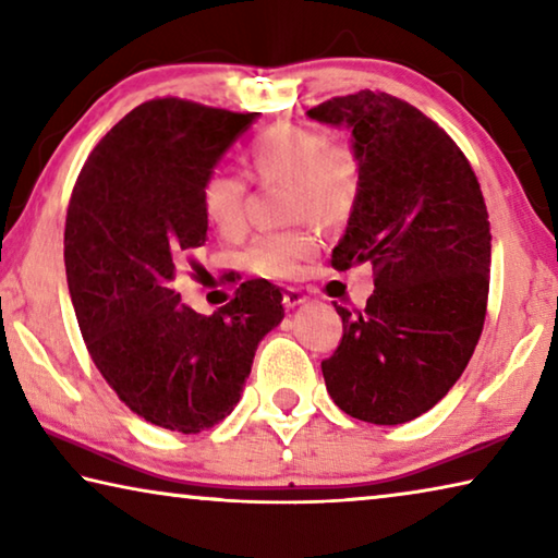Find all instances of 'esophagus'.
I'll return each instance as SVG.
<instances>
[{"mask_svg": "<svg viewBox=\"0 0 558 558\" xmlns=\"http://www.w3.org/2000/svg\"><path fill=\"white\" fill-rule=\"evenodd\" d=\"M305 302H307V295L300 288H286V292H282V305L286 307H300L305 305Z\"/></svg>", "mask_w": 558, "mask_h": 558, "instance_id": "34e87169", "label": "esophagus"}]
</instances>
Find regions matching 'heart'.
Instances as JSON below:
<instances>
[{"mask_svg": "<svg viewBox=\"0 0 558 558\" xmlns=\"http://www.w3.org/2000/svg\"><path fill=\"white\" fill-rule=\"evenodd\" d=\"M245 165L260 184H286L288 219H310L319 229L344 226L359 204L362 159L349 145L329 143L325 132L272 125L253 140ZM202 211L221 235H239L245 223V182L214 169L202 184ZM317 239L307 226L263 233L245 251V266L263 278H288L313 258Z\"/></svg>", "mask_w": 558, "mask_h": 558, "instance_id": "heart-1", "label": "heart"}]
</instances>
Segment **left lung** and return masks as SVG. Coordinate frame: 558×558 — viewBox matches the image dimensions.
<instances>
[{
    "instance_id": "left-lung-1",
    "label": "left lung",
    "mask_w": 558,
    "mask_h": 558,
    "mask_svg": "<svg viewBox=\"0 0 558 558\" xmlns=\"http://www.w3.org/2000/svg\"><path fill=\"white\" fill-rule=\"evenodd\" d=\"M307 118L352 130L362 159V194L332 268H374L364 310L335 305L344 332L323 362L327 391L352 418L399 426L452 389L483 335L487 206L462 149L405 100L359 90Z\"/></svg>"
}]
</instances>
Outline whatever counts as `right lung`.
I'll return each mask as SVG.
<instances>
[{
    "label": "right lung",
    "instance_id": "right-lung-1",
    "mask_svg": "<svg viewBox=\"0 0 558 558\" xmlns=\"http://www.w3.org/2000/svg\"><path fill=\"white\" fill-rule=\"evenodd\" d=\"M256 116L143 102L93 149L65 214V278L93 364L132 413L186 436L233 411L258 342L286 315L263 278L209 317L172 288L206 241L204 179Z\"/></svg>",
    "mask_w": 558,
    "mask_h": 558
}]
</instances>
